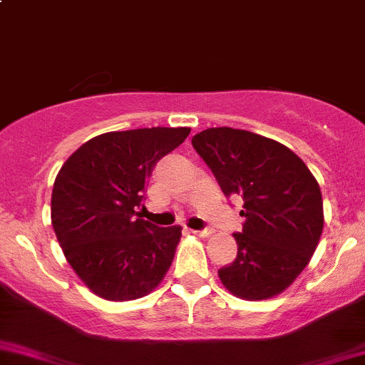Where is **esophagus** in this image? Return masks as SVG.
<instances>
[{
  "label": "esophagus",
  "mask_w": 365,
  "mask_h": 365,
  "mask_svg": "<svg viewBox=\"0 0 365 365\" xmlns=\"http://www.w3.org/2000/svg\"><path fill=\"white\" fill-rule=\"evenodd\" d=\"M190 233L197 235V237H210V235H212V230H210V227H205V230H190Z\"/></svg>",
  "instance_id": "obj_1"
}]
</instances>
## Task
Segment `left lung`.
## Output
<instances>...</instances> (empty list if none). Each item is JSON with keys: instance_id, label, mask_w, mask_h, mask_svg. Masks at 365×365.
Masks as SVG:
<instances>
[{"instance_id": "8db88e82", "label": "left lung", "mask_w": 365, "mask_h": 365, "mask_svg": "<svg viewBox=\"0 0 365 365\" xmlns=\"http://www.w3.org/2000/svg\"><path fill=\"white\" fill-rule=\"evenodd\" d=\"M192 146L220 189L240 196L238 252L219 270L235 297L264 300L284 292L307 267L323 231L318 182L300 157L274 139L231 127L206 128Z\"/></svg>"}]
</instances>
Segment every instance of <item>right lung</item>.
Listing matches in <instances>:
<instances>
[{
  "label": "right lung",
  "instance_id": "right-lung-1",
  "mask_svg": "<svg viewBox=\"0 0 365 365\" xmlns=\"http://www.w3.org/2000/svg\"><path fill=\"white\" fill-rule=\"evenodd\" d=\"M187 127L108 132L84 143L58 173L51 220L81 281L106 300L148 295L175 257L182 227L138 219L153 168L189 135Z\"/></svg>",
  "mask_w": 365,
  "mask_h": 365
}]
</instances>
